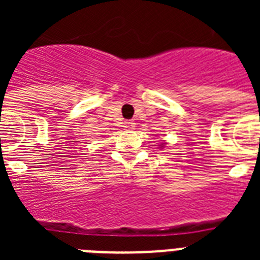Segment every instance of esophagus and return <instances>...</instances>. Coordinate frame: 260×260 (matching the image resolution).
I'll return each instance as SVG.
<instances>
[{
	"label": "esophagus",
	"mask_w": 260,
	"mask_h": 260,
	"mask_svg": "<svg viewBox=\"0 0 260 260\" xmlns=\"http://www.w3.org/2000/svg\"><path fill=\"white\" fill-rule=\"evenodd\" d=\"M123 127L127 128V130H133V128L135 127V123L133 122V121H125V122H123Z\"/></svg>",
	"instance_id": "esophagus-1"
}]
</instances>
